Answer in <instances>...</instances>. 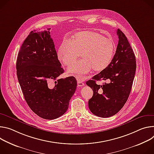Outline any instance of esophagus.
I'll list each match as a JSON object with an SVG mask.
<instances>
[{
	"label": "esophagus",
	"instance_id": "obj_1",
	"mask_svg": "<svg viewBox=\"0 0 154 154\" xmlns=\"http://www.w3.org/2000/svg\"><path fill=\"white\" fill-rule=\"evenodd\" d=\"M77 83H78V86H79V87H81V86H83L84 84L82 81V79H81V78H77Z\"/></svg>",
	"mask_w": 154,
	"mask_h": 154
}]
</instances>
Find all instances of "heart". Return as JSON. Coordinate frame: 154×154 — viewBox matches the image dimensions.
Here are the masks:
<instances>
[{
	"label": "heart",
	"mask_w": 154,
	"mask_h": 154,
	"mask_svg": "<svg viewBox=\"0 0 154 154\" xmlns=\"http://www.w3.org/2000/svg\"><path fill=\"white\" fill-rule=\"evenodd\" d=\"M115 52L112 40L93 31L79 32L72 40H64L59 47L57 56L65 65L73 64L80 56V61L68 68V73L82 77L93 69L101 72L111 63Z\"/></svg>",
	"instance_id": "1"
}]
</instances>
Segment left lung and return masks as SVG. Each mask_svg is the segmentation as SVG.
<instances>
[{
    "label": "left lung",
    "mask_w": 154,
    "mask_h": 154,
    "mask_svg": "<svg viewBox=\"0 0 154 154\" xmlns=\"http://www.w3.org/2000/svg\"><path fill=\"white\" fill-rule=\"evenodd\" d=\"M119 42L116 53L109 65L92 80L86 82L93 91V96L88 105L90 111L95 116L109 117L117 114L128 100L134 78L136 57L126 36L117 29ZM108 79L109 83L102 86L96 81Z\"/></svg>",
    "instance_id": "1"
}]
</instances>
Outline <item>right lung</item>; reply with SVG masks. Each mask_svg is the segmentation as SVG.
<instances>
[{
    "label": "right lung",
    "instance_id": "1",
    "mask_svg": "<svg viewBox=\"0 0 154 154\" xmlns=\"http://www.w3.org/2000/svg\"><path fill=\"white\" fill-rule=\"evenodd\" d=\"M49 29L31 31L16 60V73L27 105L40 117L53 120L68 109L77 86L76 78L57 79L64 70ZM55 81L53 87L51 82Z\"/></svg>",
    "mask_w": 154,
    "mask_h": 154
}]
</instances>
